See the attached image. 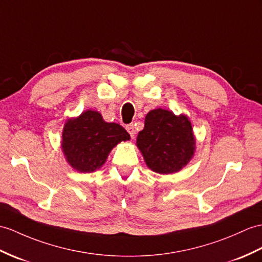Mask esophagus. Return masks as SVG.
Segmentation results:
<instances>
[{
  "mask_svg": "<svg viewBox=\"0 0 262 262\" xmlns=\"http://www.w3.org/2000/svg\"><path fill=\"white\" fill-rule=\"evenodd\" d=\"M126 129L127 132L129 133V135L132 138H134V136H135V127H134V124H129L126 126Z\"/></svg>",
  "mask_w": 262,
  "mask_h": 262,
  "instance_id": "obj_1",
  "label": "esophagus"
}]
</instances>
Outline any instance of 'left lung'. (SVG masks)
<instances>
[{"mask_svg": "<svg viewBox=\"0 0 262 262\" xmlns=\"http://www.w3.org/2000/svg\"><path fill=\"white\" fill-rule=\"evenodd\" d=\"M136 145L151 171L173 174L192 160L195 137L185 115L176 116L173 112L157 108L146 115Z\"/></svg>", "mask_w": 262, "mask_h": 262, "instance_id": "left-lung-1", "label": "left lung"}]
</instances>
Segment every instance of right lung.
<instances>
[{
  "label": "right lung",
  "instance_id": "1",
  "mask_svg": "<svg viewBox=\"0 0 262 262\" xmlns=\"http://www.w3.org/2000/svg\"><path fill=\"white\" fill-rule=\"evenodd\" d=\"M129 139L123 126L107 123L98 112L86 111L67 120L61 148L67 162L76 171L91 173L105 164L115 146Z\"/></svg>",
  "mask_w": 262,
  "mask_h": 262
}]
</instances>
